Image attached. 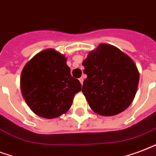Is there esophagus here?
I'll list each match as a JSON object with an SVG mask.
<instances>
[{"instance_id": "34e87169", "label": "esophagus", "mask_w": 156, "mask_h": 156, "mask_svg": "<svg viewBox=\"0 0 156 156\" xmlns=\"http://www.w3.org/2000/svg\"><path fill=\"white\" fill-rule=\"evenodd\" d=\"M79 80H80V84H81V85H83L84 78H83V77H80V79H79Z\"/></svg>"}]
</instances>
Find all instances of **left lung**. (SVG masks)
Here are the masks:
<instances>
[{
  "instance_id": "obj_1",
  "label": "left lung",
  "mask_w": 156,
  "mask_h": 156,
  "mask_svg": "<svg viewBox=\"0 0 156 156\" xmlns=\"http://www.w3.org/2000/svg\"><path fill=\"white\" fill-rule=\"evenodd\" d=\"M82 65L87 75L83 94L94 113L113 116L129 107L139 82V71L131 57L113 45L101 43L89 52Z\"/></svg>"
}]
</instances>
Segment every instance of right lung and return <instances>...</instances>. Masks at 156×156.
Listing matches in <instances>:
<instances>
[{
    "mask_svg": "<svg viewBox=\"0 0 156 156\" xmlns=\"http://www.w3.org/2000/svg\"><path fill=\"white\" fill-rule=\"evenodd\" d=\"M22 95L39 117L54 118L66 113L81 85L71 76L66 58L54 49L38 52L24 66L20 76Z\"/></svg>",
    "mask_w": 156,
    "mask_h": 156,
    "instance_id": "add662e5",
    "label": "right lung"
}]
</instances>
